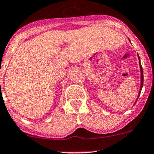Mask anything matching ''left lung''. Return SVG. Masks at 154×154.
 <instances>
[{"instance_id":"obj_1","label":"left lung","mask_w":154,"mask_h":154,"mask_svg":"<svg viewBox=\"0 0 154 154\" xmlns=\"http://www.w3.org/2000/svg\"><path fill=\"white\" fill-rule=\"evenodd\" d=\"M138 57H139V66H140V70H141V87H140V91H139V94H140L141 93V91H142V86H143L144 76H143V70H142V65H141V63H140V58H139V55H138ZM139 96H138V98H139ZM136 101H137V100H136Z\"/></svg>"}]
</instances>
